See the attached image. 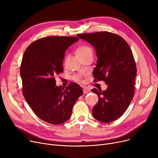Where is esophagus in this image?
Returning <instances> with one entry per match:
<instances>
[{
  "label": "esophagus",
  "instance_id": "1",
  "mask_svg": "<svg viewBox=\"0 0 158 158\" xmlns=\"http://www.w3.org/2000/svg\"><path fill=\"white\" fill-rule=\"evenodd\" d=\"M89 92H90V89L89 88H83V92H84V94H86V93H88Z\"/></svg>",
  "mask_w": 158,
  "mask_h": 158
}]
</instances>
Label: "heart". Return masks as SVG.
Returning <instances> with one entry per match:
<instances>
[{
    "instance_id": "obj_1",
    "label": "heart",
    "mask_w": 158,
    "mask_h": 158,
    "mask_svg": "<svg viewBox=\"0 0 158 158\" xmlns=\"http://www.w3.org/2000/svg\"><path fill=\"white\" fill-rule=\"evenodd\" d=\"M76 54L79 57V58H83L89 56H93V50L92 48L88 46H81L77 48ZM84 74L82 73H77L75 74L72 76V79L76 81H81L82 76Z\"/></svg>"
}]
</instances>
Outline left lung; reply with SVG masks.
I'll return each instance as SVG.
<instances>
[{"label": "left lung", "instance_id": "1", "mask_svg": "<svg viewBox=\"0 0 158 158\" xmlns=\"http://www.w3.org/2000/svg\"><path fill=\"white\" fill-rule=\"evenodd\" d=\"M77 36L96 50L97 62L94 81H104L107 88H94L98 101L92 109L94 118L109 123L120 118L134 96L136 66L128 44L121 36L110 32L78 34Z\"/></svg>", "mask_w": 158, "mask_h": 158}]
</instances>
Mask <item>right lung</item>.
Listing matches in <instances>:
<instances>
[{
    "instance_id": "add662e5",
    "label": "right lung",
    "mask_w": 158,
    "mask_h": 158,
    "mask_svg": "<svg viewBox=\"0 0 158 158\" xmlns=\"http://www.w3.org/2000/svg\"><path fill=\"white\" fill-rule=\"evenodd\" d=\"M75 36H48L32 42L25 51L20 66L22 91L32 110L42 120L61 124L67 121L72 107L83 94L75 82L56 86L55 76L63 72L64 52L78 41Z\"/></svg>"
}]
</instances>
